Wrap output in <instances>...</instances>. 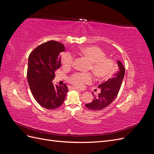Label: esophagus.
<instances>
[{
    "mask_svg": "<svg viewBox=\"0 0 154 154\" xmlns=\"http://www.w3.org/2000/svg\"><path fill=\"white\" fill-rule=\"evenodd\" d=\"M72 89H73V90H75V91H80V90H78V88H74V87H72Z\"/></svg>",
    "mask_w": 154,
    "mask_h": 154,
    "instance_id": "34e87169",
    "label": "esophagus"
}]
</instances>
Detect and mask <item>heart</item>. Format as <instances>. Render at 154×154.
<instances>
[{"label": "heart", "instance_id": "b5f03b06", "mask_svg": "<svg viewBox=\"0 0 154 154\" xmlns=\"http://www.w3.org/2000/svg\"><path fill=\"white\" fill-rule=\"evenodd\" d=\"M79 53L90 62L88 70L94 73L99 80L109 77L114 71L115 62L106 57L104 51L97 46H88L80 49ZM61 63L63 68L71 67L74 62V56L69 52L63 53L61 56ZM93 76L90 72H75L69 78L70 83L78 88H82L85 84H89L93 81Z\"/></svg>", "mask_w": 154, "mask_h": 154}]
</instances>
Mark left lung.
I'll use <instances>...</instances> for the list:
<instances>
[{
	"mask_svg": "<svg viewBox=\"0 0 154 154\" xmlns=\"http://www.w3.org/2000/svg\"><path fill=\"white\" fill-rule=\"evenodd\" d=\"M119 71L114 76L99 85L101 92L98 95H94V100L85 105L88 109L100 110L108 106L118 96L125 76V68L120 61H118Z\"/></svg>",
	"mask_w": 154,
	"mask_h": 154,
	"instance_id": "8db88e82",
	"label": "left lung"
}]
</instances>
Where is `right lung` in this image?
<instances>
[{
	"label": "right lung",
	"instance_id": "1",
	"mask_svg": "<svg viewBox=\"0 0 154 154\" xmlns=\"http://www.w3.org/2000/svg\"><path fill=\"white\" fill-rule=\"evenodd\" d=\"M64 51L62 44L50 40L36 47L29 56L27 81L34 98L46 109L62 106L68 92L66 84L58 86L53 83L54 71L61 67L59 54Z\"/></svg>",
	"mask_w": 154,
	"mask_h": 154
}]
</instances>
